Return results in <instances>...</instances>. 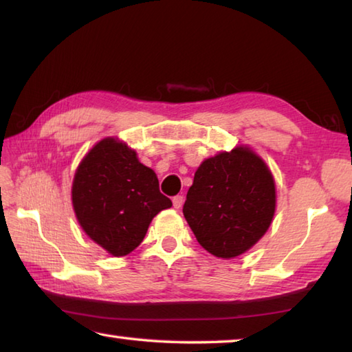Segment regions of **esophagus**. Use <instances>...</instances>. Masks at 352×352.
<instances>
[{
    "mask_svg": "<svg viewBox=\"0 0 352 352\" xmlns=\"http://www.w3.org/2000/svg\"><path fill=\"white\" fill-rule=\"evenodd\" d=\"M183 203H184V197L183 195H177V197L172 198V204H174L175 208H180L183 206Z\"/></svg>",
    "mask_w": 352,
    "mask_h": 352,
    "instance_id": "esophagus-1",
    "label": "esophagus"
}]
</instances>
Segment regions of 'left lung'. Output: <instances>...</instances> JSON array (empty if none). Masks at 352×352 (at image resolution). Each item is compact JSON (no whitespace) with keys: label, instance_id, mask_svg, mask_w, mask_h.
<instances>
[{"label":"left lung","instance_id":"1","mask_svg":"<svg viewBox=\"0 0 352 352\" xmlns=\"http://www.w3.org/2000/svg\"><path fill=\"white\" fill-rule=\"evenodd\" d=\"M183 213L204 250L221 258L241 256L271 226L274 177L250 148L219 153L197 169Z\"/></svg>","mask_w":352,"mask_h":352}]
</instances>
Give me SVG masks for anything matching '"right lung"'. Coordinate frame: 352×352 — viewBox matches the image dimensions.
Returning a JSON list of instances; mask_svg holds the SVG:
<instances>
[{
  "mask_svg": "<svg viewBox=\"0 0 352 352\" xmlns=\"http://www.w3.org/2000/svg\"><path fill=\"white\" fill-rule=\"evenodd\" d=\"M72 206L85 233L111 256L122 257L138 248L154 216L172 201L133 149L107 138L78 164Z\"/></svg>",
  "mask_w": 352,
  "mask_h": 352,
  "instance_id": "obj_1",
  "label": "right lung"
}]
</instances>
